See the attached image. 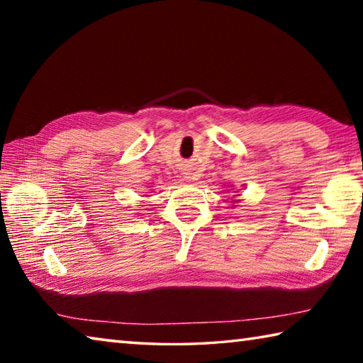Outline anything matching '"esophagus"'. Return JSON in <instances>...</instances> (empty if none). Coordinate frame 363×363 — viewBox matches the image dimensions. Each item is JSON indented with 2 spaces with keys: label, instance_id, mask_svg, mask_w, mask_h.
<instances>
[{
  "label": "esophagus",
  "instance_id": "obj_1",
  "mask_svg": "<svg viewBox=\"0 0 363 363\" xmlns=\"http://www.w3.org/2000/svg\"><path fill=\"white\" fill-rule=\"evenodd\" d=\"M186 177H187V179H195V174H192V173H187V174H186Z\"/></svg>",
  "mask_w": 363,
  "mask_h": 363
}]
</instances>
